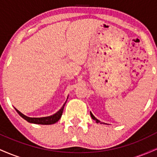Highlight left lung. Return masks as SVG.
Listing matches in <instances>:
<instances>
[{
  "mask_svg": "<svg viewBox=\"0 0 157 157\" xmlns=\"http://www.w3.org/2000/svg\"><path fill=\"white\" fill-rule=\"evenodd\" d=\"M90 114H91V118H92L94 120H95V121H96L97 123H100V124H106V123H105V122H100V120H97V119L96 117H95L94 116V115L92 114V113H91V111H90Z\"/></svg>",
  "mask_w": 157,
  "mask_h": 157,
  "instance_id": "left-lung-1",
  "label": "left lung"
}]
</instances>
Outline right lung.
<instances>
[{"label":"right lung","instance_id":"right-lung-1","mask_svg":"<svg viewBox=\"0 0 157 157\" xmlns=\"http://www.w3.org/2000/svg\"><path fill=\"white\" fill-rule=\"evenodd\" d=\"M68 97H67V100H68ZM66 100V101H67ZM66 101L65 102V103L63 105L61 109L59 110L58 111H57L55 113H54L53 115H51V116H48V117H27L26 115H24L23 113H22L21 111H19L17 109H15L16 110L18 114L21 117L26 120L27 122H30V123H34V124H40V125H52V124H55V122H57L60 120L61 116L63 114V109H64V106L66 105Z\"/></svg>","mask_w":157,"mask_h":157}]
</instances>
